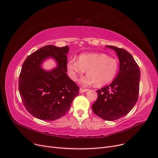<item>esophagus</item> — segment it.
Masks as SVG:
<instances>
[{
  "instance_id": "esophagus-1",
  "label": "esophagus",
  "mask_w": 158,
  "mask_h": 158,
  "mask_svg": "<svg viewBox=\"0 0 158 158\" xmlns=\"http://www.w3.org/2000/svg\"><path fill=\"white\" fill-rule=\"evenodd\" d=\"M88 90V89H85V88H81L79 89V91H80L81 93H84V92H86Z\"/></svg>"
}]
</instances>
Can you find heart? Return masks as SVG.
I'll list each match as a JSON object with an SVG mask.
<instances>
[{"mask_svg":"<svg viewBox=\"0 0 158 158\" xmlns=\"http://www.w3.org/2000/svg\"><path fill=\"white\" fill-rule=\"evenodd\" d=\"M70 77L75 81L78 75L87 70V75L81 78L80 83L89 85L94 83L96 86H102L112 82L118 74L119 64L118 59L101 53H83L79 60L71 59L67 64Z\"/></svg>","mask_w":158,"mask_h":158,"instance_id":"heart-1","label":"heart"}]
</instances>
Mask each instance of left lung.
Masks as SVG:
<instances>
[{
  "label": "left lung",
  "mask_w": 158,
  "mask_h": 158,
  "mask_svg": "<svg viewBox=\"0 0 158 158\" xmlns=\"http://www.w3.org/2000/svg\"><path fill=\"white\" fill-rule=\"evenodd\" d=\"M115 51L119 59V71L108 86L97 90L98 99L92 105L95 114L102 119L114 121L127 115L135 105L139 92V67L127 50L106 46Z\"/></svg>",
  "instance_id": "left-lung-1"
}]
</instances>
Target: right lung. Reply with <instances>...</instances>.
<instances>
[{
    "label": "right lung",
    "mask_w": 158,
    "mask_h": 158,
    "mask_svg": "<svg viewBox=\"0 0 158 158\" xmlns=\"http://www.w3.org/2000/svg\"><path fill=\"white\" fill-rule=\"evenodd\" d=\"M68 46L46 45L30 54L24 60L19 79V90L28 112L41 120L53 121L70 109L79 87L66 73ZM53 57L58 68L52 71L42 69L44 60Z\"/></svg>",
    "instance_id": "add662e5"
}]
</instances>
